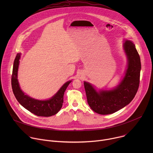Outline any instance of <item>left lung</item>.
<instances>
[{
	"mask_svg": "<svg viewBox=\"0 0 153 153\" xmlns=\"http://www.w3.org/2000/svg\"><path fill=\"white\" fill-rule=\"evenodd\" d=\"M123 48L128 58V69L120 83L112 90L97 92L88 82H84L87 102L92 110L99 114H110L129 104L136 96L140 83L141 63L135 45L126 40Z\"/></svg>",
	"mask_w": 153,
	"mask_h": 153,
	"instance_id": "left-lung-1",
	"label": "left lung"
}]
</instances>
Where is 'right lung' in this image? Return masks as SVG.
Masks as SVG:
<instances>
[{
	"label": "right lung",
	"instance_id": "right-lung-1",
	"mask_svg": "<svg viewBox=\"0 0 153 153\" xmlns=\"http://www.w3.org/2000/svg\"><path fill=\"white\" fill-rule=\"evenodd\" d=\"M20 57V54L16 55L11 76L12 89L16 99L27 110L37 116L50 117L57 114L61 109L63 103L64 92L71 81L65 83L59 91L49 100H39L31 98L27 95H25L22 91L17 80V71Z\"/></svg>",
	"mask_w": 153,
	"mask_h": 153
}]
</instances>
